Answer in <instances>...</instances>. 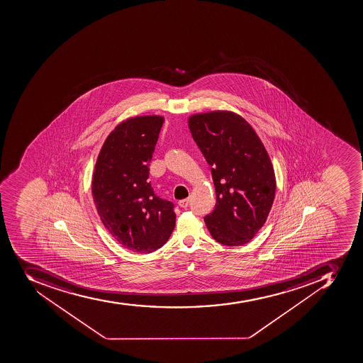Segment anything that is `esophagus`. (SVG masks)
Masks as SVG:
<instances>
[{
    "instance_id": "1",
    "label": "esophagus",
    "mask_w": 363,
    "mask_h": 363,
    "mask_svg": "<svg viewBox=\"0 0 363 363\" xmlns=\"http://www.w3.org/2000/svg\"><path fill=\"white\" fill-rule=\"evenodd\" d=\"M178 204H179L180 208H184V209H186V208L189 206V199H185V200L179 201V202H178Z\"/></svg>"
}]
</instances>
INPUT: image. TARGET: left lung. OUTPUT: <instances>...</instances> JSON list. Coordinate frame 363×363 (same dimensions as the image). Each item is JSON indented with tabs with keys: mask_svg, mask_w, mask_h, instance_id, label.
<instances>
[{
	"mask_svg": "<svg viewBox=\"0 0 363 363\" xmlns=\"http://www.w3.org/2000/svg\"><path fill=\"white\" fill-rule=\"evenodd\" d=\"M189 127L211 167L215 185V209L204 217L206 227L221 245H245L265 224L274 201L269 154L250 124L235 113L194 114Z\"/></svg>",
	"mask_w": 363,
	"mask_h": 363,
	"instance_id": "left-lung-1",
	"label": "left lung"
}]
</instances>
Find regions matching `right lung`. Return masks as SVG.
Listing matches in <instances>:
<instances>
[{
	"label": "right lung",
	"mask_w": 363,
	"mask_h": 363,
	"mask_svg": "<svg viewBox=\"0 0 363 363\" xmlns=\"http://www.w3.org/2000/svg\"><path fill=\"white\" fill-rule=\"evenodd\" d=\"M164 118H128L109 133L92 174L98 215L109 234L128 250L150 254L168 241L176 224L174 203L157 196L150 162Z\"/></svg>",
	"instance_id": "obj_1"
}]
</instances>
